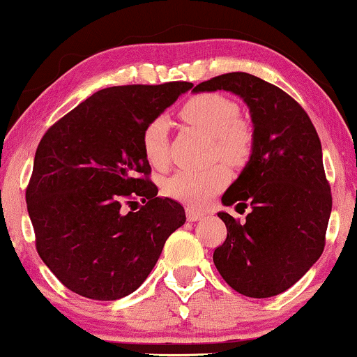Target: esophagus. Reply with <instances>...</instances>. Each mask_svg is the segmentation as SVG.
Masks as SVG:
<instances>
[{
  "instance_id": "1",
  "label": "esophagus",
  "mask_w": 357,
  "mask_h": 357,
  "mask_svg": "<svg viewBox=\"0 0 357 357\" xmlns=\"http://www.w3.org/2000/svg\"><path fill=\"white\" fill-rule=\"evenodd\" d=\"M186 218H188V221H199V220H203V218H204V213L197 211V209H195V208H188L186 209Z\"/></svg>"
}]
</instances>
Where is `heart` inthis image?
I'll use <instances>...</instances> for the list:
<instances>
[{
  "mask_svg": "<svg viewBox=\"0 0 357 357\" xmlns=\"http://www.w3.org/2000/svg\"><path fill=\"white\" fill-rule=\"evenodd\" d=\"M191 126L199 128L214 139V153L229 162H239L251 151L252 132L239 121L238 105L218 93H201L188 100L179 111ZM144 158L154 167H165L169 161V123L162 116L149 119L141 132ZM226 184L221 166L208 169H181L166 181V192L174 199L201 208Z\"/></svg>",
  "mask_w": 357,
  "mask_h": 357,
  "instance_id": "obj_1",
  "label": "heart"
}]
</instances>
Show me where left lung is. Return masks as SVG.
Here are the masks:
<instances>
[{"label": "left lung", "mask_w": 357, "mask_h": 357, "mask_svg": "<svg viewBox=\"0 0 357 357\" xmlns=\"http://www.w3.org/2000/svg\"><path fill=\"white\" fill-rule=\"evenodd\" d=\"M241 96L255 124L252 154L222 195L249 208L246 222L220 213L227 236L213 261L222 279L249 298H271L298 282L326 244L333 196L314 124L294 98L249 73H226L192 91Z\"/></svg>", "instance_id": "8db88e82"}]
</instances>
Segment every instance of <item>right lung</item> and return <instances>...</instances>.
I'll list each match as a JSON object with an SVG mask.
<instances>
[{
    "label": "right lung",
    "mask_w": 357,
    "mask_h": 357,
    "mask_svg": "<svg viewBox=\"0 0 357 357\" xmlns=\"http://www.w3.org/2000/svg\"><path fill=\"white\" fill-rule=\"evenodd\" d=\"M191 86L105 88L41 137L26 188L34 244L73 293L98 301L131 294L186 221L181 204L158 196L141 132Z\"/></svg>",
    "instance_id": "right-lung-1"
}]
</instances>
